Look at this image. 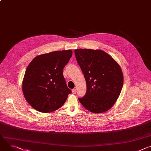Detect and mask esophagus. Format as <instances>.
I'll return each mask as SVG.
<instances>
[{
	"label": "esophagus",
	"mask_w": 151,
	"mask_h": 151,
	"mask_svg": "<svg viewBox=\"0 0 151 151\" xmlns=\"http://www.w3.org/2000/svg\"><path fill=\"white\" fill-rule=\"evenodd\" d=\"M72 93H73V94H76V89L73 88V89L72 90Z\"/></svg>",
	"instance_id": "34e87169"
}]
</instances>
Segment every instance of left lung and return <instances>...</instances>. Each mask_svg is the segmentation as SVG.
<instances>
[{
  "instance_id": "obj_1",
  "label": "left lung",
  "mask_w": 151,
  "mask_h": 151,
  "mask_svg": "<svg viewBox=\"0 0 151 151\" xmlns=\"http://www.w3.org/2000/svg\"><path fill=\"white\" fill-rule=\"evenodd\" d=\"M75 54L87 83V92L79 101L94 114L108 111L116 101L123 86L119 64L100 50L78 49Z\"/></svg>"
}]
</instances>
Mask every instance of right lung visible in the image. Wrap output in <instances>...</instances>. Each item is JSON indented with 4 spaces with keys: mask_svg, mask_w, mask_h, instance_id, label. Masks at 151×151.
<instances>
[{
    "mask_svg": "<svg viewBox=\"0 0 151 151\" xmlns=\"http://www.w3.org/2000/svg\"><path fill=\"white\" fill-rule=\"evenodd\" d=\"M72 51L63 50L37 55L27 66L22 83L24 97L36 111L48 113L61 107L71 90L68 88L63 70Z\"/></svg>",
    "mask_w": 151,
    "mask_h": 151,
    "instance_id": "right-lung-1",
    "label": "right lung"
}]
</instances>
